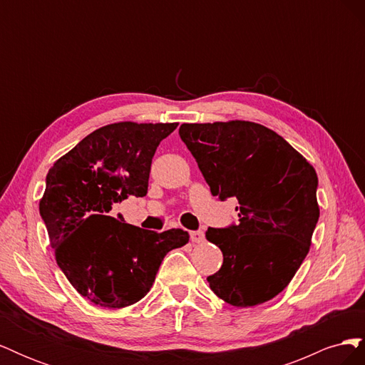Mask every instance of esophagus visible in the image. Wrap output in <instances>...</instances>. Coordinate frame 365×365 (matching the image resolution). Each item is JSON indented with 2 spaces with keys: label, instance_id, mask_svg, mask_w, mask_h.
<instances>
[{
  "label": "esophagus",
  "instance_id": "esophagus-1",
  "mask_svg": "<svg viewBox=\"0 0 365 365\" xmlns=\"http://www.w3.org/2000/svg\"><path fill=\"white\" fill-rule=\"evenodd\" d=\"M190 240L193 242V244H202V242L205 240V236L202 231H190Z\"/></svg>",
  "mask_w": 365,
  "mask_h": 365
}]
</instances>
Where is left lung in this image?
Masks as SVG:
<instances>
[{"label": "left lung", "mask_w": 365, "mask_h": 365, "mask_svg": "<svg viewBox=\"0 0 365 365\" xmlns=\"http://www.w3.org/2000/svg\"><path fill=\"white\" fill-rule=\"evenodd\" d=\"M213 196H236L239 225L208 228L224 254L210 288L231 306H257L279 295L300 268L319 217L314 165L288 141L245 120L182 123Z\"/></svg>", "instance_id": "obj_1"}]
</instances>
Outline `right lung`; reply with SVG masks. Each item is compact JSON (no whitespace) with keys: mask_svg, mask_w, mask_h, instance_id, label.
<instances>
[{"mask_svg":"<svg viewBox=\"0 0 365 365\" xmlns=\"http://www.w3.org/2000/svg\"><path fill=\"white\" fill-rule=\"evenodd\" d=\"M176 126L135 121L102 126L47 173L39 213L54 257L73 288L96 306L121 309L140 302L165 254L189 242L180 228L155 233L113 216L129 196H146L153 153Z\"/></svg>","mask_w":365,"mask_h":365,"instance_id":"add662e5","label":"right lung"}]
</instances>
